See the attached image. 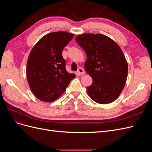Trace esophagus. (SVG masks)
Returning <instances> with one entry per match:
<instances>
[{"instance_id": "34e87169", "label": "esophagus", "mask_w": 152, "mask_h": 152, "mask_svg": "<svg viewBox=\"0 0 152 152\" xmlns=\"http://www.w3.org/2000/svg\"><path fill=\"white\" fill-rule=\"evenodd\" d=\"M77 73H79V75H84L85 74V71H84V70L83 68H79V69H78V70H77Z\"/></svg>"}]
</instances>
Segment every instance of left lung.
<instances>
[{
    "instance_id": "8db88e82",
    "label": "left lung",
    "mask_w": 152,
    "mask_h": 152,
    "mask_svg": "<svg viewBox=\"0 0 152 152\" xmlns=\"http://www.w3.org/2000/svg\"><path fill=\"white\" fill-rule=\"evenodd\" d=\"M75 41L85 51L86 72L93 79L87 87L89 97L99 104L115 100L126 84L128 65L119 45L108 37L100 34L77 35Z\"/></svg>"
}]
</instances>
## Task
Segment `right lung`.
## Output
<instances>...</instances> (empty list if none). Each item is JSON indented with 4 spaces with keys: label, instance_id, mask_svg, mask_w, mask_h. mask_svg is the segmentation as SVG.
Listing matches in <instances>:
<instances>
[{
    "label": "right lung",
    "instance_id": "add662e5",
    "mask_svg": "<svg viewBox=\"0 0 152 152\" xmlns=\"http://www.w3.org/2000/svg\"><path fill=\"white\" fill-rule=\"evenodd\" d=\"M73 37V34L66 31L52 32L42 37L30 51L26 78L31 92L40 101H56L75 77L66 70L62 56L64 47Z\"/></svg>",
    "mask_w": 152,
    "mask_h": 152
}]
</instances>
